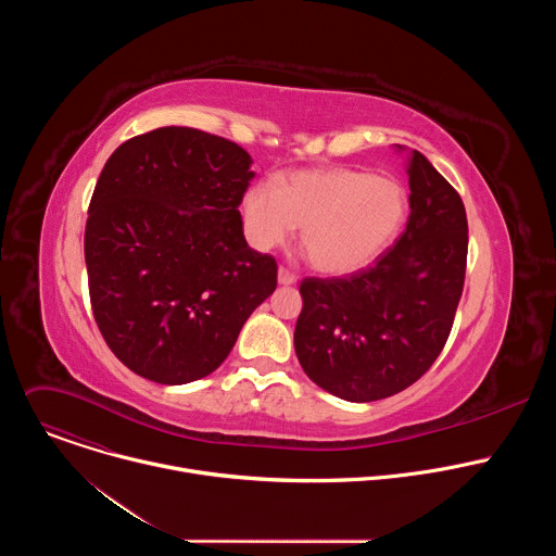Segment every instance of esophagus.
<instances>
[{
	"label": "esophagus",
	"instance_id": "obj_1",
	"mask_svg": "<svg viewBox=\"0 0 556 556\" xmlns=\"http://www.w3.org/2000/svg\"><path fill=\"white\" fill-rule=\"evenodd\" d=\"M279 286H294L296 283V275L286 270V268H279Z\"/></svg>",
	"mask_w": 556,
	"mask_h": 556
}]
</instances>
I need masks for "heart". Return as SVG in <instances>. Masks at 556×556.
<instances>
[{
  "instance_id": "heart-1",
  "label": "heart",
  "mask_w": 556,
  "mask_h": 556,
  "mask_svg": "<svg viewBox=\"0 0 556 556\" xmlns=\"http://www.w3.org/2000/svg\"><path fill=\"white\" fill-rule=\"evenodd\" d=\"M242 208L257 249L283 247L301 226L309 266L326 275H350L367 268L399 237L409 195L391 176L332 167L296 172L277 187L255 185Z\"/></svg>"
}]
</instances>
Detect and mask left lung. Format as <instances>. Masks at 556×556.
<instances>
[{
  "label": "left lung",
  "mask_w": 556,
  "mask_h": 556,
  "mask_svg": "<svg viewBox=\"0 0 556 556\" xmlns=\"http://www.w3.org/2000/svg\"><path fill=\"white\" fill-rule=\"evenodd\" d=\"M407 153L409 219L374 266L301 281L294 352L312 382L348 403L414 384L440 356L464 288L468 224L462 198L416 149Z\"/></svg>",
  "instance_id": "left-lung-1"
}]
</instances>
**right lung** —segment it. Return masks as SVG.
<instances>
[{
    "label": "right lung",
    "mask_w": 556,
    "mask_h": 556,
    "mask_svg": "<svg viewBox=\"0 0 556 556\" xmlns=\"http://www.w3.org/2000/svg\"><path fill=\"white\" fill-rule=\"evenodd\" d=\"M253 157L226 138L161 127L105 163L86 224L99 330L134 374L187 384L215 371L277 288L253 251L240 204Z\"/></svg>",
    "instance_id": "1"
}]
</instances>
